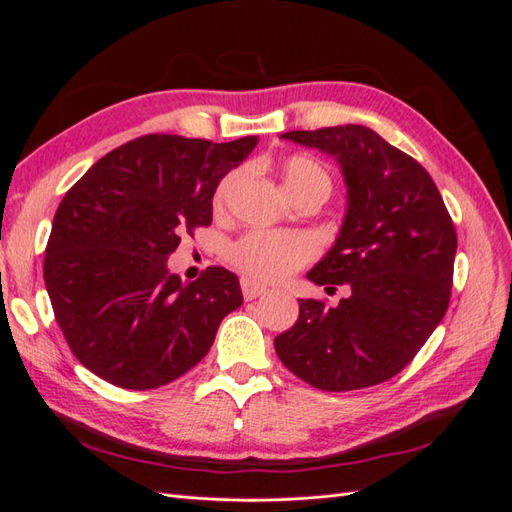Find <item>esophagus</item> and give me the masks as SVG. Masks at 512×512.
Returning a JSON list of instances; mask_svg holds the SVG:
<instances>
[{
  "label": "esophagus",
  "mask_w": 512,
  "mask_h": 512,
  "mask_svg": "<svg viewBox=\"0 0 512 512\" xmlns=\"http://www.w3.org/2000/svg\"><path fill=\"white\" fill-rule=\"evenodd\" d=\"M241 290H243L245 301H254V299L262 297V294L267 292V286L256 284L254 280H247V277H243V280H241Z\"/></svg>",
  "instance_id": "esophagus-1"
}]
</instances>
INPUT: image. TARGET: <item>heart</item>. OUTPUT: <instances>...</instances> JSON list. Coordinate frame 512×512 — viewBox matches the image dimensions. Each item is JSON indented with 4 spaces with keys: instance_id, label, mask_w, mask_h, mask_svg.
Segmentation results:
<instances>
[{
    "instance_id": "heart-1",
    "label": "heart",
    "mask_w": 512,
    "mask_h": 512,
    "mask_svg": "<svg viewBox=\"0 0 512 512\" xmlns=\"http://www.w3.org/2000/svg\"><path fill=\"white\" fill-rule=\"evenodd\" d=\"M280 177L286 194L299 203L307 196L327 198L331 194V175L318 160L294 153L280 162ZM241 179L239 170L224 175L213 192V209L222 213L228 205L232 190ZM316 256V245L303 232L284 230H250L232 241L226 258L232 267L243 273L247 280L280 282L299 271Z\"/></svg>"
}]
</instances>
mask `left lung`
<instances>
[{
	"mask_svg": "<svg viewBox=\"0 0 512 512\" xmlns=\"http://www.w3.org/2000/svg\"><path fill=\"white\" fill-rule=\"evenodd\" d=\"M342 164L348 213L327 258L307 277L350 297L329 307L299 299V318L275 337L280 361L320 391L391 380L425 346L451 303L457 232L427 170L365 126L282 134Z\"/></svg>",
	"mask_w": 512,
	"mask_h": 512,
	"instance_id": "8db88e82",
	"label": "left lung"
}]
</instances>
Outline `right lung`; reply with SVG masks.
<instances>
[{"mask_svg": "<svg viewBox=\"0 0 512 512\" xmlns=\"http://www.w3.org/2000/svg\"><path fill=\"white\" fill-rule=\"evenodd\" d=\"M145 134L108 151L61 200L44 284L72 354L121 389L149 391L205 359L243 303L235 273L207 267L183 284L166 269L181 235L211 224L220 179L256 147Z\"/></svg>", "mask_w": 512, "mask_h": 512, "instance_id": "add662e5", "label": "right lung"}]
</instances>
